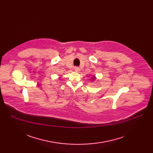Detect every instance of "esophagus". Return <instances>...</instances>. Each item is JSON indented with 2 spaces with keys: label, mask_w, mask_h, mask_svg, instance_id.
<instances>
[{
  "label": "esophagus",
  "mask_w": 153,
  "mask_h": 153,
  "mask_svg": "<svg viewBox=\"0 0 153 153\" xmlns=\"http://www.w3.org/2000/svg\"><path fill=\"white\" fill-rule=\"evenodd\" d=\"M74 70H75L76 72H77V73H79V72L80 71L79 67H76L74 68Z\"/></svg>",
  "instance_id": "obj_1"
}]
</instances>
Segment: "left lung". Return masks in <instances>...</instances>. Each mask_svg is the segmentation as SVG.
Returning <instances> with one entry per match:
<instances>
[{
    "instance_id": "8db88e82",
    "label": "left lung",
    "mask_w": 153,
    "mask_h": 153,
    "mask_svg": "<svg viewBox=\"0 0 153 153\" xmlns=\"http://www.w3.org/2000/svg\"><path fill=\"white\" fill-rule=\"evenodd\" d=\"M93 79H95V77H94V78Z\"/></svg>"
}]
</instances>
